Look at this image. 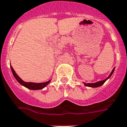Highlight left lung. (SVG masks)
Wrapping results in <instances>:
<instances>
[{"mask_svg": "<svg viewBox=\"0 0 127 127\" xmlns=\"http://www.w3.org/2000/svg\"><path fill=\"white\" fill-rule=\"evenodd\" d=\"M114 70H115V68H114V69L112 70L111 73H110V75H108V77H106L105 79L102 80V81H97V82H96V83H83L84 85H85L86 87H92V88H97V87H101V85H103V84L105 83V81H106V80L108 79H109L110 77L112 76V73H114Z\"/></svg>", "mask_w": 127, "mask_h": 127, "instance_id": "8db88e82", "label": "left lung"}]
</instances>
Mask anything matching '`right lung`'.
Returning <instances> with one entry per match:
<instances>
[{"instance_id": "add662e5", "label": "right lung", "mask_w": 127, "mask_h": 127, "mask_svg": "<svg viewBox=\"0 0 127 127\" xmlns=\"http://www.w3.org/2000/svg\"><path fill=\"white\" fill-rule=\"evenodd\" d=\"M10 68H11V72H12L13 75L15 77V79L17 80L21 85H22L23 87L28 88L30 90H41V89H42V88H44V87H46V86L50 83L51 80H52L50 79L48 81L44 82V83H32V82H25L24 81H23V80H22L17 73H16L15 71L14 70V69L13 68V67L11 66V64H10Z\"/></svg>"}]
</instances>
